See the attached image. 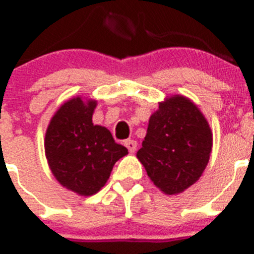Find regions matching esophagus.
I'll return each instance as SVG.
<instances>
[{
  "instance_id": "1",
  "label": "esophagus",
  "mask_w": 254,
  "mask_h": 254,
  "mask_svg": "<svg viewBox=\"0 0 254 254\" xmlns=\"http://www.w3.org/2000/svg\"><path fill=\"white\" fill-rule=\"evenodd\" d=\"M125 146L128 149V151L131 152V154H133V152L136 151V149H137V142L134 140H126Z\"/></svg>"
}]
</instances>
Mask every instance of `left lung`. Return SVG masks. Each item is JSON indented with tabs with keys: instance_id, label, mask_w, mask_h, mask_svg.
Returning a JSON list of instances; mask_svg holds the SVG:
<instances>
[{
	"instance_id": "8db88e82",
	"label": "left lung",
	"mask_w": 254,
	"mask_h": 254,
	"mask_svg": "<svg viewBox=\"0 0 254 254\" xmlns=\"http://www.w3.org/2000/svg\"><path fill=\"white\" fill-rule=\"evenodd\" d=\"M212 150V132L197 105L174 95L151 114L142 147L137 151L154 185L178 194L202 176Z\"/></svg>"
}]
</instances>
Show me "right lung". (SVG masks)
Here are the masks:
<instances>
[{"mask_svg":"<svg viewBox=\"0 0 254 254\" xmlns=\"http://www.w3.org/2000/svg\"><path fill=\"white\" fill-rule=\"evenodd\" d=\"M95 100L73 98L61 105L46 132L48 165L61 185L81 196L104 187L114 164L128 154L103 126L93 123Z\"/></svg>","mask_w":254,"mask_h":254,"instance_id":"right-lung-1","label":"right lung"}]
</instances>
